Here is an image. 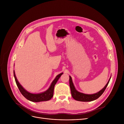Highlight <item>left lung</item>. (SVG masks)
<instances>
[{
  "label": "left lung",
  "mask_w": 124,
  "mask_h": 124,
  "mask_svg": "<svg viewBox=\"0 0 124 124\" xmlns=\"http://www.w3.org/2000/svg\"><path fill=\"white\" fill-rule=\"evenodd\" d=\"M110 78L111 77H110V78L108 81V83H107L106 86L104 87L101 90H100L99 92L93 94H84V93L77 92V91L76 90V89L75 88V87L73 85L72 78H71V76H69V85H70V87L71 89V95H72V96L73 97V98L74 100L78 101H91L95 100L97 99H98L100 96H101V95L104 92H105V90L106 89L108 84L109 82Z\"/></svg>",
  "instance_id": "left-lung-1"
}]
</instances>
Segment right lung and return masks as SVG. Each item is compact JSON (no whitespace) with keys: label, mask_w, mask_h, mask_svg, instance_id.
<instances>
[{"label":"right lung","mask_w":124,"mask_h":124,"mask_svg":"<svg viewBox=\"0 0 124 124\" xmlns=\"http://www.w3.org/2000/svg\"><path fill=\"white\" fill-rule=\"evenodd\" d=\"M14 77L15 78L16 82V85L19 91H20V92L23 94V95L24 97H25L27 100L30 101H33V102H39V101H49L52 98V97L53 96L54 89L55 85L56 84V82H57V81L58 80V79H59V78L62 75V74H63V73H61L59 74L56 77L55 79L51 83L49 88L47 91H46V92L44 93H39V94H32L28 92L27 90H25L17 81L16 77V76L15 71H14Z\"/></svg>","instance_id":"add662e5"}]
</instances>
